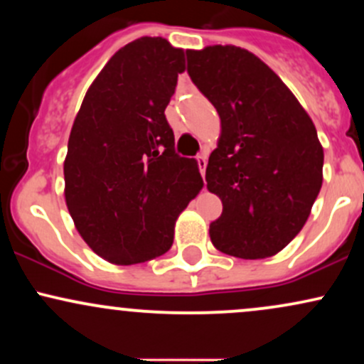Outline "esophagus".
I'll return each mask as SVG.
<instances>
[{
  "label": "esophagus",
  "mask_w": 364,
  "mask_h": 364,
  "mask_svg": "<svg viewBox=\"0 0 364 364\" xmlns=\"http://www.w3.org/2000/svg\"><path fill=\"white\" fill-rule=\"evenodd\" d=\"M196 162H198L200 173H202V176L205 178V168H207V154H200V156L196 157Z\"/></svg>",
  "instance_id": "obj_1"
}]
</instances>
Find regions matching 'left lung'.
<instances>
[{"label": "left lung", "mask_w": 364, "mask_h": 364, "mask_svg": "<svg viewBox=\"0 0 364 364\" xmlns=\"http://www.w3.org/2000/svg\"><path fill=\"white\" fill-rule=\"evenodd\" d=\"M188 73L220 118L207 190L223 202L208 235L219 252L272 257L310 217L323 181V147L289 87L248 49H186Z\"/></svg>", "instance_id": "left-lung-1"}]
</instances>
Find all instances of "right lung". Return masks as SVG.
I'll return each mask as SVG.
<instances>
[{"instance_id": "right-lung-1", "label": "right lung", "mask_w": 364, "mask_h": 364, "mask_svg": "<svg viewBox=\"0 0 364 364\" xmlns=\"http://www.w3.org/2000/svg\"><path fill=\"white\" fill-rule=\"evenodd\" d=\"M185 70L181 48L140 37L112 54L73 121L66 207L92 252L114 265L168 252L179 214L203 186L198 162L174 154L164 114Z\"/></svg>"}]
</instances>
